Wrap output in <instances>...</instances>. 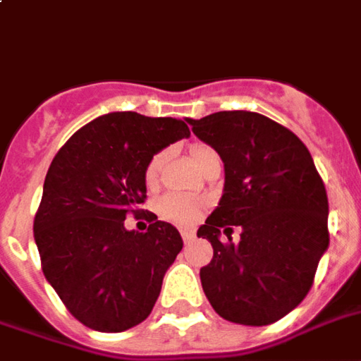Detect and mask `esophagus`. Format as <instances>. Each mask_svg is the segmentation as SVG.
I'll return each instance as SVG.
<instances>
[{
	"label": "esophagus",
	"mask_w": 361,
	"mask_h": 361,
	"mask_svg": "<svg viewBox=\"0 0 361 361\" xmlns=\"http://www.w3.org/2000/svg\"><path fill=\"white\" fill-rule=\"evenodd\" d=\"M181 237H183V241L191 243L195 239V233L191 229H181Z\"/></svg>",
	"instance_id": "esophagus-1"
}]
</instances>
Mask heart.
I'll return each mask as SVG.
<instances>
[{
    "instance_id": "b5f03b06",
    "label": "heart",
    "mask_w": 361,
    "mask_h": 361,
    "mask_svg": "<svg viewBox=\"0 0 361 361\" xmlns=\"http://www.w3.org/2000/svg\"><path fill=\"white\" fill-rule=\"evenodd\" d=\"M214 153V149H210L207 145H197L191 149V162L195 166L201 162L204 157ZM160 164H162V154H154L153 159L149 160V164L145 168V183L147 185H153L157 181V176H159ZM157 210L162 218H166L170 221H176V224H188V221H193L201 210V201H197L193 197H188V195H164L162 199L157 204Z\"/></svg>"
}]
</instances>
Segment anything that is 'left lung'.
Returning a JSON list of instances; mask_svg holds the SVG:
<instances>
[{"label": "left lung", "instance_id": "obj_1", "mask_svg": "<svg viewBox=\"0 0 361 361\" xmlns=\"http://www.w3.org/2000/svg\"><path fill=\"white\" fill-rule=\"evenodd\" d=\"M185 120L226 172L220 202L197 231L214 248L202 290L224 319L269 325L302 302L329 247L325 185L302 141L264 114ZM231 225L242 228L239 243L221 241Z\"/></svg>", "mask_w": 361, "mask_h": 361}]
</instances>
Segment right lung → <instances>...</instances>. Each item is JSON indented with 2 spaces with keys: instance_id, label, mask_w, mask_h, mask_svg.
I'll return each mask as SVG.
<instances>
[{
  "instance_id": "obj_1",
  "label": "right lung",
  "mask_w": 361,
  "mask_h": 361,
  "mask_svg": "<svg viewBox=\"0 0 361 361\" xmlns=\"http://www.w3.org/2000/svg\"><path fill=\"white\" fill-rule=\"evenodd\" d=\"M189 135L188 120L109 113L55 154L34 239L45 279L85 327L120 333L151 314L183 241L168 221L140 233L124 220L141 212L149 160Z\"/></svg>"
}]
</instances>
